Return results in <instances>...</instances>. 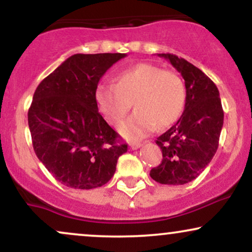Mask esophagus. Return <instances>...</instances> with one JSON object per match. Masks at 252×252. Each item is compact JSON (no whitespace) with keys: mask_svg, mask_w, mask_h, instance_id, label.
I'll return each mask as SVG.
<instances>
[{"mask_svg":"<svg viewBox=\"0 0 252 252\" xmlns=\"http://www.w3.org/2000/svg\"><path fill=\"white\" fill-rule=\"evenodd\" d=\"M141 146H142V144H141V143H136V142H132V143H130V144H129L130 149H131V150H136V149H138V148H140Z\"/></svg>","mask_w":252,"mask_h":252,"instance_id":"obj_1","label":"esophagus"}]
</instances>
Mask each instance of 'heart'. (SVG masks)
Segmentation results:
<instances>
[{
	"mask_svg": "<svg viewBox=\"0 0 252 252\" xmlns=\"http://www.w3.org/2000/svg\"><path fill=\"white\" fill-rule=\"evenodd\" d=\"M100 114L118 126L134 104L136 111L120 128L128 140H140L154 130L173 126L184 112L186 89L174 72L141 63L116 76V84L100 83L94 91Z\"/></svg>",
	"mask_w": 252,
	"mask_h": 252,
	"instance_id": "obj_1",
	"label": "heart"
}]
</instances>
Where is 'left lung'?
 <instances>
[{"mask_svg": "<svg viewBox=\"0 0 252 252\" xmlns=\"http://www.w3.org/2000/svg\"><path fill=\"white\" fill-rule=\"evenodd\" d=\"M180 72L186 86V105L172 128L158 136L162 161L150 170L153 180L163 185H184L194 180L218 149L224 123L216 84L194 65L175 54H158Z\"/></svg>", "mask_w": 252, "mask_h": 252, "instance_id": "obj_1", "label": "left lung"}]
</instances>
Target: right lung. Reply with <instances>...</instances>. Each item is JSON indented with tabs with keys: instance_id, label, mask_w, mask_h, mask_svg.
<instances>
[{
	"instance_id": "add662e5",
	"label": "right lung",
	"mask_w": 252,
	"mask_h": 252,
	"mask_svg": "<svg viewBox=\"0 0 252 252\" xmlns=\"http://www.w3.org/2000/svg\"><path fill=\"white\" fill-rule=\"evenodd\" d=\"M126 53L74 54L39 84L28 110L34 152L58 181L76 189L103 186L128 144L98 112L94 91Z\"/></svg>"
}]
</instances>
